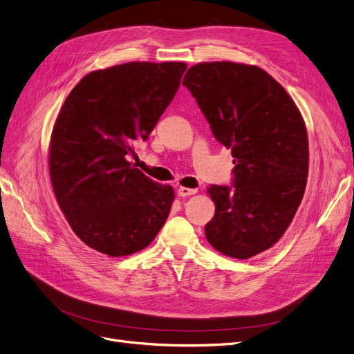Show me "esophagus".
<instances>
[{"instance_id": "obj_1", "label": "esophagus", "mask_w": 354, "mask_h": 354, "mask_svg": "<svg viewBox=\"0 0 354 354\" xmlns=\"http://www.w3.org/2000/svg\"><path fill=\"white\" fill-rule=\"evenodd\" d=\"M196 192H198L196 189H190V187H178V189H177V194H178V196H181V198L195 195Z\"/></svg>"}]
</instances>
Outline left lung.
<instances>
[{
  "label": "left lung",
  "mask_w": 354,
  "mask_h": 354,
  "mask_svg": "<svg viewBox=\"0 0 354 354\" xmlns=\"http://www.w3.org/2000/svg\"><path fill=\"white\" fill-rule=\"evenodd\" d=\"M183 85L234 164L233 186L208 187L216 214L205 236L224 255L251 259L282 238L301 203L308 176L303 116L282 85L257 66L198 63Z\"/></svg>",
  "instance_id": "1"
}]
</instances>
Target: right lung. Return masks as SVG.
<instances>
[{
	"label": "right lung",
	"mask_w": 354,
	"mask_h": 354,
	"mask_svg": "<svg viewBox=\"0 0 354 354\" xmlns=\"http://www.w3.org/2000/svg\"><path fill=\"white\" fill-rule=\"evenodd\" d=\"M183 62H131L90 72L59 112L50 140V177L62 212L90 248L130 255L151 243L174 201L128 156L147 140L180 87Z\"/></svg>",
	"instance_id": "obj_1"
}]
</instances>
